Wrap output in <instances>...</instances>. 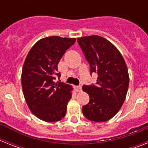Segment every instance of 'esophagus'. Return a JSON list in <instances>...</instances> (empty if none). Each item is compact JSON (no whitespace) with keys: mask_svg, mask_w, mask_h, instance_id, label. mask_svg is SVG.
Returning a JSON list of instances; mask_svg holds the SVG:
<instances>
[{"mask_svg":"<svg viewBox=\"0 0 148 148\" xmlns=\"http://www.w3.org/2000/svg\"><path fill=\"white\" fill-rule=\"evenodd\" d=\"M75 90H76L77 92H80L81 90H82V86H81V85L75 86Z\"/></svg>","mask_w":148,"mask_h":148,"instance_id":"esophagus-1","label":"esophagus"}]
</instances>
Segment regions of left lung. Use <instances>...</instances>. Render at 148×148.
Masks as SVG:
<instances>
[{
  "mask_svg": "<svg viewBox=\"0 0 148 148\" xmlns=\"http://www.w3.org/2000/svg\"><path fill=\"white\" fill-rule=\"evenodd\" d=\"M77 40L90 64V75H98L95 84L82 87L90 96L82 113L90 121H108L118 113L126 98L129 75L125 61L117 48L101 36H85Z\"/></svg>",
  "mask_w": 148,
  "mask_h": 148,
  "instance_id": "obj_1",
  "label": "left lung"
}]
</instances>
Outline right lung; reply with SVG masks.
Wrapping results in <instances>:
<instances>
[{
	"instance_id": "obj_1",
	"label": "right lung",
	"mask_w": 148,
	"mask_h": 148,
	"mask_svg": "<svg viewBox=\"0 0 148 148\" xmlns=\"http://www.w3.org/2000/svg\"><path fill=\"white\" fill-rule=\"evenodd\" d=\"M75 38L51 36L40 39L29 52L23 66L22 89L30 110L40 120L53 122L66 115L71 99V86L56 78L60 59L75 42Z\"/></svg>"
}]
</instances>
